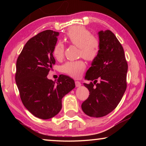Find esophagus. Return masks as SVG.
Listing matches in <instances>:
<instances>
[{"label": "esophagus", "instance_id": "esophagus-1", "mask_svg": "<svg viewBox=\"0 0 146 146\" xmlns=\"http://www.w3.org/2000/svg\"><path fill=\"white\" fill-rule=\"evenodd\" d=\"M75 85L76 87H79L81 86V83L79 81H75Z\"/></svg>", "mask_w": 146, "mask_h": 146}]
</instances>
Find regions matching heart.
I'll use <instances>...</instances> for the list:
<instances>
[{"label": "heart", "mask_w": 146, "mask_h": 146, "mask_svg": "<svg viewBox=\"0 0 146 146\" xmlns=\"http://www.w3.org/2000/svg\"><path fill=\"white\" fill-rule=\"evenodd\" d=\"M65 40L78 47L79 56L92 62L97 58L101 49L100 41L96 36L91 35L90 31L83 26H74L66 33ZM64 52V45L61 42L56 44L53 50V56L58 60L62 59ZM86 67L82 60L70 61L62 66L64 73L73 78H79Z\"/></svg>", "instance_id": "heart-1"}]
</instances>
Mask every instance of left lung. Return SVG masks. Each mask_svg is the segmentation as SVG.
I'll list each match as a JSON object with an SVG mask.
<instances>
[{"mask_svg":"<svg viewBox=\"0 0 146 146\" xmlns=\"http://www.w3.org/2000/svg\"><path fill=\"white\" fill-rule=\"evenodd\" d=\"M101 49L88 70L84 83L90 95L82 109L90 117H100L112 111L122 98L127 88V63L122 46L112 32H99ZM100 82L97 83V80Z\"/></svg>","mask_w":146,"mask_h":146,"instance_id":"left-lung-1","label":"left lung"}]
</instances>
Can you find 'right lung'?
I'll return each instance as SVG.
<instances>
[{
	"label": "right lung",
	"instance_id": "right-lung-1",
	"mask_svg": "<svg viewBox=\"0 0 146 146\" xmlns=\"http://www.w3.org/2000/svg\"><path fill=\"white\" fill-rule=\"evenodd\" d=\"M58 32L42 31L26 43L17 60L15 80L22 102L38 118L55 116L62 108V98L74 88L73 79L60 75L57 82L47 78L56 61L54 47Z\"/></svg>",
	"mask_w": 146,
	"mask_h": 146
}]
</instances>
